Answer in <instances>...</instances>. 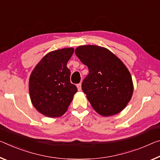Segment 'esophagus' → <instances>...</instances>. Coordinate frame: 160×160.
Returning a JSON list of instances; mask_svg holds the SVG:
<instances>
[{"instance_id":"obj_1","label":"esophagus","mask_w":160,"mask_h":160,"mask_svg":"<svg viewBox=\"0 0 160 160\" xmlns=\"http://www.w3.org/2000/svg\"><path fill=\"white\" fill-rule=\"evenodd\" d=\"M77 88H78V91H80L81 89H82V84H81V83H79V84H78L77 85Z\"/></svg>"}]
</instances>
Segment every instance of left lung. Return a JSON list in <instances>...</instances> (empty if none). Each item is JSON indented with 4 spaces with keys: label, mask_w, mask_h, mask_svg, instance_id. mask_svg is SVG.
Masks as SVG:
<instances>
[{
    "label": "left lung",
    "mask_w": 160,
    "mask_h": 160,
    "mask_svg": "<svg viewBox=\"0 0 160 160\" xmlns=\"http://www.w3.org/2000/svg\"><path fill=\"white\" fill-rule=\"evenodd\" d=\"M75 52L89 70L82 89L94 110L104 117L121 112L134 89L130 72L124 63L107 48L98 45H81Z\"/></svg>",
    "instance_id": "8db88e82"
}]
</instances>
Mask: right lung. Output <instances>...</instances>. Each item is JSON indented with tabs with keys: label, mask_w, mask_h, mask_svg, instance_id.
I'll return each instance as SVG.
<instances>
[{
	"label": "right lung",
	"mask_w": 160,
	"mask_h": 160,
	"mask_svg": "<svg viewBox=\"0 0 160 160\" xmlns=\"http://www.w3.org/2000/svg\"><path fill=\"white\" fill-rule=\"evenodd\" d=\"M74 52L72 48L48 53L38 63L29 79L30 100L42 115L55 118L66 112L78 89L70 82L67 62Z\"/></svg>",
	"instance_id": "1"
}]
</instances>
